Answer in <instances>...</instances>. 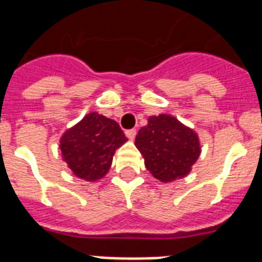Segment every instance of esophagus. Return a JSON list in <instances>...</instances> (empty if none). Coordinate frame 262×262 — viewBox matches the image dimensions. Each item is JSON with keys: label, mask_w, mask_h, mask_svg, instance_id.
I'll return each instance as SVG.
<instances>
[{"label": "esophagus", "mask_w": 262, "mask_h": 262, "mask_svg": "<svg viewBox=\"0 0 262 262\" xmlns=\"http://www.w3.org/2000/svg\"><path fill=\"white\" fill-rule=\"evenodd\" d=\"M126 136L129 139V140H134L136 136V129H127Z\"/></svg>", "instance_id": "1"}]
</instances>
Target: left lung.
<instances>
[{
	"label": "left lung",
	"instance_id": "left-lung-1",
	"mask_svg": "<svg viewBox=\"0 0 262 262\" xmlns=\"http://www.w3.org/2000/svg\"><path fill=\"white\" fill-rule=\"evenodd\" d=\"M135 145L144 157L145 168L165 184L189 174L201 155L194 129L166 114L148 118L147 126L139 129Z\"/></svg>",
	"mask_w": 262,
	"mask_h": 262
}]
</instances>
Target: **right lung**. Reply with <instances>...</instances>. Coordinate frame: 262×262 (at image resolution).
<instances>
[{"label":"right lung","instance_id":"add662e5","mask_svg":"<svg viewBox=\"0 0 262 262\" xmlns=\"http://www.w3.org/2000/svg\"><path fill=\"white\" fill-rule=\"evenodd\" d=\"M127 142L115 120L98 113H89L62 134L60 149L62 160L76 177L94 182L105 177L113 156Z\"/></svg>","mask_w":262,"mask_h":262}]
</instances>
